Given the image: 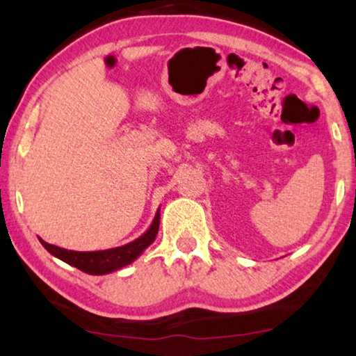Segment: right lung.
<instances>
[{
    "label": "right lung",
    "instance_id": "obj_1",
    "mask_svg": "<svg viewBox=\"0 0 356 356\" xmlns=\"http://www.w3.org/2000/svg\"><path fill=\"white\" fill-rule=\"evenodd\" d=\"M160 225V209L155 213L152 223L147 228V232L143 233L139 238H136L134 241L128 243V245L111 248V250L104 251H71L65 250V248L50 245V243L43 241L42 238H38L43 248L53 254L58 259L65 261L66 264L74 266L76 269H79L86 274L90 275H105L110 272H115L118 269H123L124 266L134 262L138 257L143 254L145 248L152 245L155 236L159 233Z\"/></svg>",
    "mask_w": 356,
    "mask_h": 356
}]
</instances>
